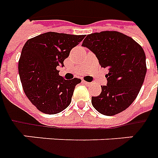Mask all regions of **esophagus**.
<instances>
[{
    "label": "esophagus",
    "mask_w": 158,
    "mask_h": 158,
    "mask_svg": "<svg viewBox=\"0 0 158 158\" xmlns=\"http://www.w3.org/2000/svg\"><path fill=\"white\" fill-rule=\"evenodd\" d=\"M82 83L85 85H87V86H90V85H91L90 82H88V81H82Z\"/></svg>",
    "instance_id": "obj_1"
}]
</instances>
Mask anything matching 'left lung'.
<instances>
[{
	"label": "left lung",
	"instance_id": "8db88e82",
	"mask_svg": "<svg viewBox=\"0 0 158 158\" xmlns=\"http://www.w3.org/2000/svg\"><path fill=\"white\" fill-rule=\"evenodd\" d=\"M107 68V85L101 94L92 97V105L99 113L114 116L135 101L146 74L145 54L133 38L118 31H101L88 35L82 42Z\"/></svg>",
	"mask_w": 158,
	"mask_h": 158
}]
</instances>
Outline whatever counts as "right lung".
<instances>
[{
	"label": "right lung",
	"mask_w": 158,
	"mask_h": 158,
	"mask_svg": "<svg viewBox=\"0 0 158 158\" xmlns=\"http://www.w3.org/2000/svg\"><path fill=\"white\" fill-rule=\"evenodd\" d=\"M84 36L47 32L25 42L19 61L20 80L25 95L41 112L57 114L70 106L81 80L64 79L57 67L64 66L70 50Z\"/></svg>",
	"instance_id": "1"
}]
</instances>
